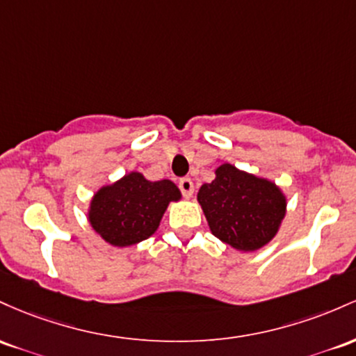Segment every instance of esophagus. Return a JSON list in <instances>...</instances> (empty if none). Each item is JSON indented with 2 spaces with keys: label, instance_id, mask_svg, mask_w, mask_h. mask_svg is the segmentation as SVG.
<instances>
[{
  "label": "esophagus",
  "instance_id": "34e87169",
  "mask_svg": "<svg viewBox=\"0 0 356 356\" xmlns=\"http://www.w3.org/2000/svg\"><path fill=\"white\" fill-rule=\"evenodd\" d=\"M179 190H181V193L185 195L186 198L193 197V191H195V186H193V181H191L190 178H181L179 179Z\"/></svg>",
  "mask_w": 356,
  "mask_h": 356
}]
</instances>
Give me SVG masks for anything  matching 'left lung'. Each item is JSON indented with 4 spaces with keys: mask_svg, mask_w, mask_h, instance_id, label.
Segmentation results:
<instances>
[{
    "mask_svg": "<svg viewBox=\"0 0 356 356\" xmlns=\"http://www.w3.org/2000/svg\"><path fill=\"white\" fill-rule=\"evenodd\" d=\"M197 200L210 232L238 252L267 245L286 217L287 198L270 179L223 163L215 179L200 186Z\"/></svg>",
    "mask_w": 356,
    "mask_h": 356,
    "instance_id": "left-lung-1",
    "label": "left lung"
}]
</instances>
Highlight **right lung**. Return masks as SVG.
Segmentation results:
<instances>
[{"mask_svg":"<svg viewBox=\"0 0 356 356\" xmlns=\"http://www.w3.org/2000/svg\"><path fill=\"white\" fill-rule=\"evenodd\" d=\"M179 200L181 191L171 179L151 181L139 171H129L92 195L87 220L113 247H131L149 238L168 205Z\"/></svg>","mask_w":356,"mask_h":356,"instance_id":"1","label":"right lung"}]
</instances>
